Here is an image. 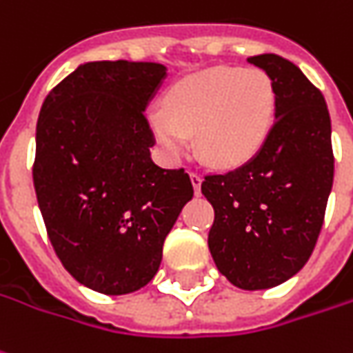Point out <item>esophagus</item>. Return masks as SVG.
Instances as JSON below:
<instances>
[{
  "instance_id": "obj_1",
  "label": "esophagus",
  "mask_w": 353,
  "mask_h": 353,
  "mask_svg": "<svg viewBox=\"0 0 353 353\" xmlns=\"http://www.w3.org/2000/svg\"><path fill=\"white\" fill-rule=\"evenodd\" d=\"M191 177V183H193V189H195V195L201 193V183H203V177L199 176V174H189Z\"/></svg>"
}]
</instances>
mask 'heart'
I'll return each mask as SVG.
<instances>
[{
	"label": "heart",
	"instance_id": "obj_1",
	"mask_svg": "<svg viewBox=\"0 0 353 353\" xmlns=\"http://www.w3.org/2000/svg\"><path fill=\"white\" fill-rule=\"evenodd\" d=\"M276 114V88L261 69L214 67L177 81L148 127L168 157H181L195 135L196 152L216 168H236L263 148Z\"/></svg>",
	"mask_w": 353,
	"mask_h": 353
}]
</instances>
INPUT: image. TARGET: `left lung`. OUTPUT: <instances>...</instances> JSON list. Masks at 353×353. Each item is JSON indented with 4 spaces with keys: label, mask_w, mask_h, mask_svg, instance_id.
<instances>
[{
    "label": "left lung",
    "mask_w": 353,
    "mask_h": 353,
    "mask_svg": "<svg viewBox=\"0 0 353 353\" xmlns=\"http://www.w3.org/2000/svg\"><path fill=\"white\" fill-rule=\"evenodd\" d=\"M276 88L274 125L263 148L201 191L214 208L208 249L218 270L241 290H268L299 272L325 220L334 177L330 116L321 90L274 54L247 59Z\"/></svg>",
    "instance_id": "obj_1"
}]
</instances>
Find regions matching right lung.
Listing matches in <instances>:
<instances>
[{"mask_svg": "<svg viewBox=\"0 0 353 353\" xmlns=\"http://www.w3.org/2000/svg\"><path fill=\"white\" fill-rule=\"evenodd\" d=\"M168 77L160 63L86 61L46 96L36 125V199L69 274L106 296L146 286L181 208L183 170L152 162L143 112Z\"/></svg>", "mask_w": 353, "mask_h": 353, "instance_id": "right-lung-1", "label": "right lung"}]
</instances>
